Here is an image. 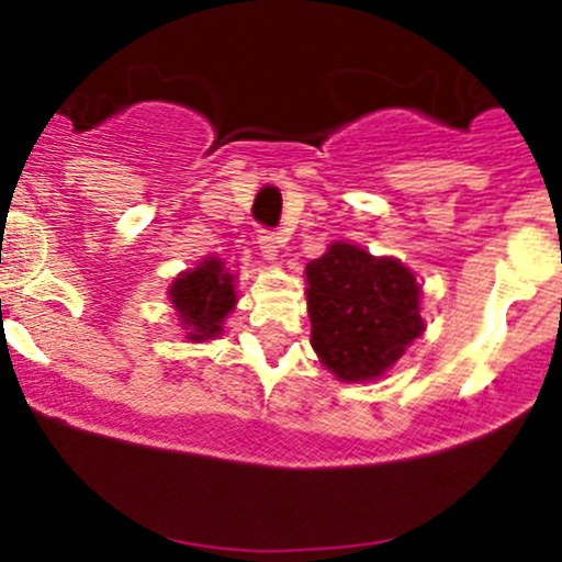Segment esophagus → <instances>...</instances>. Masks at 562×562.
Returning a JSON list of instances; mask_svg holds the SVG:
<instances>
[{"instance_id": "1", "label": "esophagus", "mask_w": 562, "mask_h": 562, "mask_svg": "<svg viewBox=\"0 0 562 562\" xmlns=\"http://www.w3.org/2000/svg\"><path fill=\"white\" fill-rule=\"evenodd\" d=\"M258 247H260V252H263V258L269 260V263H274L277 255H280V247H282L280 234H274V231H260Z\"/></svg>"}]
</instances>
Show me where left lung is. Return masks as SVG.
Masks as SVG:
<instances>
[{"instance_id":"8db88e82","label":"left lung","mask_w":562,"mask_h":562,"mask_svg":"<svg viewBox=\"0 0 562 562\" xmlns=\"http://www.w3.org/2000/svg\"><path fill=\"white\" fill-rule=\"evenodd\" d=\"M310 342L342 383L383 378L424 334L422 285L402 260L334 241L307 269Z\"/></svg>"}]
</instances>
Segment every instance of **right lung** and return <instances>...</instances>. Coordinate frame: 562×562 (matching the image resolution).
<instances>
[{
	"instance_id": "add662e5",
	"label": "right lung",
	"mask_w": 562,
	"mask_h": 562,
	"mask_svg": "<svg viewBox=\"0 0 562 562\" xmlns=\"http://www.w3.org/2000/svg\"><path fill=\"white\" fill-rule=\"evenodd\" d=\"M168 299L187 342H209L223 334V321L236 310V274L220 258H203L195 269L173 277Z\"/></svg>"
}]
</instances>
